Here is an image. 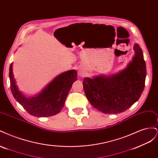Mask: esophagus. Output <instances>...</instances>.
<instances>
[{"label":"esophagus","instance_id":"34e87169","mask_svg":"<svg viewBox=\"0 0 158 158\" xmlns=\"http://www.w3.org/2000/svg\"><path fill=\"white\" fill-rule=\"evenodd\" d=\"M78 74H79L80 76H84V72H83L82 70H78Z\"/></svg>","mask_w":158,"mask_h":158}]
</instances>
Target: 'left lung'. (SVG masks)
<instances>
[{
  "label": "left lung",
  "mask_w": 158,
  "mask_h": 158,
  "mask_svg": "<svg viewBox=\"0 0 158 158\" xmlns=\"http://www.w3.org/2000/svg\"><path fill=\"white\" fill-rule=\"evenodd\" d=\"M134 50L132 60L119 73L84 79L85 96L94 108L104 113H120L140 98L145 86L146 67L139 45L135 44Z\"/></svg>",
  "instance_id": "obj_1"
}]
</instances>
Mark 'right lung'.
<instances>
[{
	"label": "right lung",
	"mask_w": 158,
	"mask_h": 158,
	"mask_svg": "<svg viewBox=\"0 0 158 158\" xmlns=\"http://www.w3.org/2000/svg\"><path fill=\"white\" fill-rule=\"evenodd\" d=\"M10 89L14 98L31 115L47 117L59 113L73 84L77 80V73L69 70L59 75L35 97L27 98L18 89L12 73V64L9 69Z\"/></svg>",
	"instance_id": "right-lung-1"
}]
</instances>
